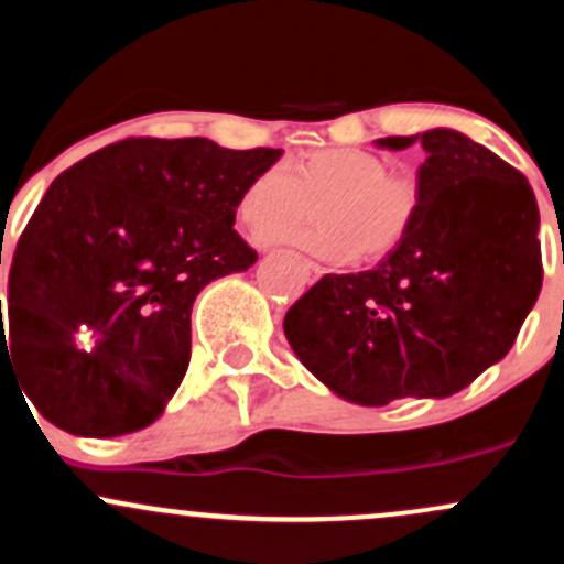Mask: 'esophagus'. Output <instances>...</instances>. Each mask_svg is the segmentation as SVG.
Wrapping results in <instances>:
<instances>
[{"mask_svg": "<svg viewBox=\"0 0 564 564\" xmlns=\"http://www.w3.org/2000/svg\"><path fill=\"white\" fill-rule=\"evenodd\" d=\"M295 260H299V265H301V269L306 271L308 282H317L319 276L325 274V271H323V265H317V263H314V260H308V258H301V256H295Z\"/></svg>", "mask_w": 564, "mask_h": 564, "instance_id": "esophagus-1", "label": "esophagus"}]
</instances>
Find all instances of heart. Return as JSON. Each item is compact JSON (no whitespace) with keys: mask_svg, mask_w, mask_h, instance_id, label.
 Here are the masks:
<instances>
[{"mask_svg":"<svg viewBox=\"0 0 564 564\" xmlns=\"http://www.w3.org/2000/svg\"><path fill=\"white\" fill-rule=\"evenodd\" d=\"M319 226L295 234L314 256L352 263L390 256L403 245L420 215V183L392 172L390 161L357 148H328L263 169L239 202L250 231H280L319 204Z\"/></svg>","mask_w":564,"mask_h":564,"instance_id":"b5f03b06","label":"heart"}]
</instances>
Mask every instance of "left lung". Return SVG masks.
Returning <instances> with one entry per match:
<instances>
[{
	"label": "left lung",
	"mask_w": 564,
	"mask_h": 564,
	"mask_svg": "<svg viewBox=\"0 0 564 564\" xmlns=\"http://www.w3.org/2000/svg\"><path fill=\"white\" fill-rule=\"evenodd\" d=\"M420 144V215L377 269L325 274L284 314V336L338 398L387 405L449 398L502 360L543 284L532 187L459 131L377 139Z\"/></svg>",
	"instance_id": "1"
}]
</instances>
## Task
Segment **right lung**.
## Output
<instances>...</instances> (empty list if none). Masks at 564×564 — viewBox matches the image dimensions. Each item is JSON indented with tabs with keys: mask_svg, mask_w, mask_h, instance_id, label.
Masks as SVG:
<instances>
[{
	"mask_svg": "<svg viewBox=\"0 0 564 564\" xmlns=\"http://www.w3.org/2000/svg\"><path fill=\"white\" fill-rule=\"evenodd\" d=\"M280 155L137 137L53 180L18 239L2 330V366L47 422L112 438L159 420L191 362L196 295L258 260L236 207Z\"/></svg>",
	"mask_w": 564,
	"mask_h": 564,
	"instance_id": "obj_1",
	"label": "right lung"
}]
</instances>
